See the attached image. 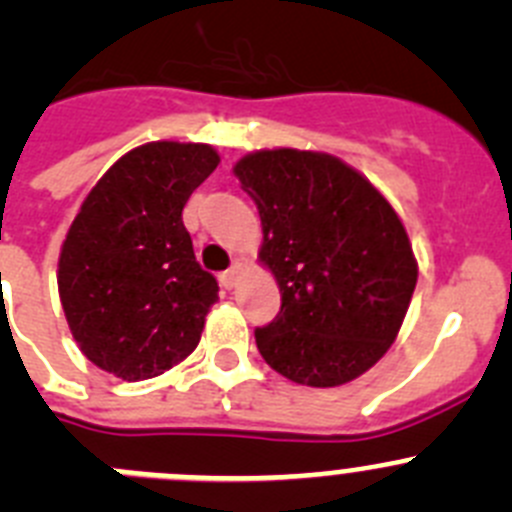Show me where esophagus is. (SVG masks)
Listing matches in <instances>:
<instances>
[{
    "mask_svg": "<svg viewBox=\"0 0 512 512\" xmlns=\"http://www.w3.org/2000/svg\"><path fill=\"white\" fill-rule=\"evenodd\" d=\"M240 275H242V265H240V262H234L229 270H224L222 275H219V283H222L227 290H232L234 285L240 283Z\"/></svg>",
    "mask_w": 512,
    "mask_h": 512,
    "instance_id": "obj_1",
    "label": "esophagus"
}]
</instances>
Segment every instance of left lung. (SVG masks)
Wrapping results in <instances>:
<instances>
[{
    "label": "left lung",
    "instance_id": "1",
    "mask_svg": "<svg viewBox=\"0 0 512 512\" xmlns=\"http://www.w3.org/2000/svg\"><path fill=\"white\" fill-rule=\"evenodd\" d=\"M234 174L257 204L260 260L283 300L255 331L257 351L295 384H348L389 351L407 315L417 285L407 229L336 156L257 151Z\"/></svg>",
    "mask_w": 512,
    "mask_h": 512
}]
</instances>
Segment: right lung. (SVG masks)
<instances>
[{"label": "right lung", "instance_id": "right-lung-1", "mask_svg": "<svg viewBox=\"0 0 512 512\" xmlns=\"http://www.w3.org/2000/svg\"><path fill=\"white\" fill-rule=\"evenodd\" d=\"M217 164L207 143L154 141L121 156L85 197L62 242L57 288L98 369L143 381L197 348L219 285L194 257L181 212Z\"/></svg>", "mask_w": 512, "mask_h": 512}]
</instances>
